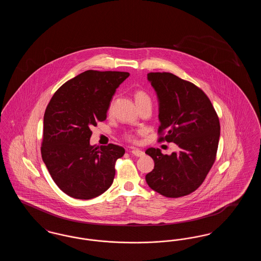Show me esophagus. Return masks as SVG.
I'll list each match as a JSON object with an SVG mask.
<instances>
[{
	"label": "esophagus",
	"instance_id": "1",
	"mask_svg": "<svg viewBox=\"0 0 261 261\" xmlns=\"http://www.w3.org/2000/svg\"><path fill=\"white\" fill-rule=\"evenodd\" d=\"M131 153H132L133 155H135V156H143V155L145 154V152H144L143 150L138 149H132V150H131Z\"/></svg>",
	"mask_w": 261,
	"mask_h": 261
}]
</instances>
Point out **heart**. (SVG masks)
Here are the masks:
<instances>
[{
  "label": "heart",
  "instance_id": "b5f03b06",
  "mask_svg": "<svg viewBox=\"0 0 261 261\" xmlns=\"http://www.w3.org/2000/svg\"><path fill=\"white\" fill-rule=\"evenodd\" d=\"M135 100H136L137 106H139V105H141V103H143L145 101H150L148 94L145 91H143V90H138V91H136V93H135ZM110 110H111V108H110ZM124 137L126 140H128L130 142H136L137 141L136 135L133 134V133H126Z\"/></svg>",
  "mask_w": 261,
  "mask_h": 261
}]
</instances>
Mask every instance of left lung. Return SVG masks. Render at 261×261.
Returning a JSON list of instances; mask_svg holds the SVG:
<instances>
[{"instance_id":"8db88e82","label":"left lung","mask_w":261,"mask_h":261,"mask_svg":"<svg viewBox=\"0 0 261 261\" xmlns=\"http://www.w3.org/2000/svg\"><path fill=\"white\" fill-rule=\"evenodd\" d=\"M161 125L159 142L175 143L170 155L149 148L154 168L146 175L149 188L166 198L190 195L204 181L215 162L220 123L211 99L195 84L169 72H149Z\"/></svg>"}]
</instances>
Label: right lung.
<instances>
[{
  "mask_svg": "<svg viewBox=\"0 0 261 261\" xmlns=\"http://www.w3.org/2000/svg\"><path fill=\"white\" fill-rule=\"evenodd\" d=\"M129 75L84 71L59 88L47 106L42 159L57 186L71 198L93 199L112 186L115 162L125 149L91 146V127L106 120L112 96Z\"/></svg>",
  "mask_w": 261,
  "mask_h": 261,
  "instance_id": "right-lung-1",
  "label": "right lung"
}]
</instances>
